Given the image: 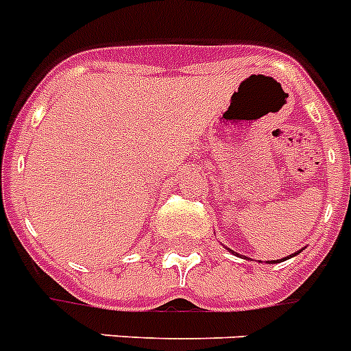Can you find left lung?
Here are the masks:
<instances>
[{"label":"left lung","mask_w":351,"mask_h":351,"mask_svg":"<svg viewBox=\"0 0 351 351\" xmlns=\"http://www.w3.org/2000/svg\"><path fill=\"white\" fill-rule=\"evenodd\" d=\"M232 253H234V252H232ZM300 253V252H298ZM298 253H294V255H298ZM294 255H289V257H294ZM241 257H243V255H241ZM244 258V257H243ZM246 258H248V257H246ZM282 261H284V258H282ZM282 261H276V262H282ZM271 262H275V261H271Z\"/></svg>","instance_id":"left-lung-1"}]
</instances>
